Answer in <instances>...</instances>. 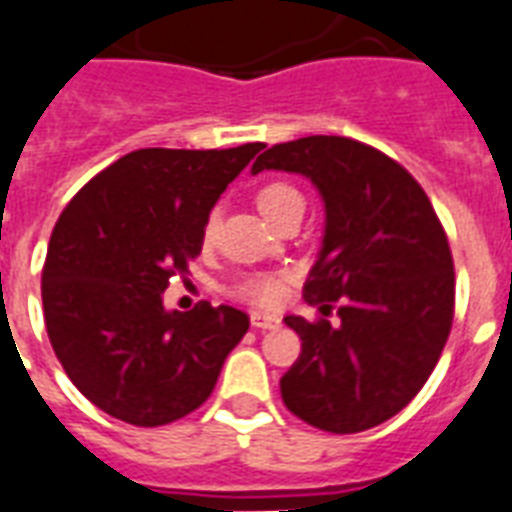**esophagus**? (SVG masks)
<instances>
[{"instance_id":"obj_1","label":"esophagus","mask_w":512,"mask_h":512,"mask_svg":"<svg viewBox=\"0 0 512 512\" xmlns=\"http://www.w3.org/2000/svg\"><path fill=\"white\" fill-rule=\"evenodd\" d=\"M249 322H252V327H257V330H273V327L282 325V319L276 317V314H268V311H252V314H249Z\"/></svg>"}]
</instances>
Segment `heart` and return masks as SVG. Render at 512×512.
<instances>
[{"label": "heart", "mask_w": 512, "mask_h": 512, "mask_svg": "<svg viewBox=\"0 0 512 512\" xmlns=\"http://www.w3.org/2000/svg\"><path fill=\"white\" fill-rule=\"evenodd\" d=\"M295 201H303V195L292 185H284V182H271V185L260 187V193H257V209L265 214V220H271L273 214L282 212L284 206L295 204ZM214 230H217V217L209 214L204 222L206 241L212 239ZM282 292L284 282L279 276H249V279H244L236 287V295L249 300V303H255V306H273V303H279Z\"/></svg>", "instance_id": "b5f03b06"}]
</instances>
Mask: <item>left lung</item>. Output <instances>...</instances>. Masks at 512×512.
I'll list each match as a JSON object with an SVG mask.
<instances>
[{"label": "left lung", "instance_id": "left-lung-1", "mask_svg": "<svg viewBox=\"0 0 512 512\" xmlns=\"http://www.w3.org/2000/svg\"><path fill=\"white\" fill-rule=\"evenodd\" d=\"M311 179L325 233L303 298L338 322L284 317L303 341L282 376L298 419L335 435L400 413L435 370L454 319V260L427 193L384 152L346 136L273 144L255 163Z\"/></svg>", "mask_w": 512, "mask_h": 512}]
</instances>
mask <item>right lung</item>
<instances>
[{"label":"right lung","instance_id":"add662e5","mask_svg":"<svg viewBox=\"0 0 512 512\" xmlns=\"http://www.w3.org/2000/svg\"><path fill=\"white\" fill-rule=\"evenodd\" d=\"M263 144L123 155L58 217L42 268L45 327L72 384L109 416L161 427L206 403L249 330L233 306L169 311L204 222Z\"/></svg>","mask_w":512,"mask_h":512}]
</instances>
